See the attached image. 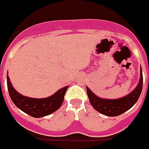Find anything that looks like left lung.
<instances>
[{"label": "left lung", "instance_id": "1", "mask_svg": "<svg viewBox=\"0 0 149 149\" xmlns=\"http://www.w3.org/2000/svg\"><path fill=\"white\" fill-rule=\"evenodd\" d=\"M143 87V74L140 67V79L139 84L130 94L126 96L117 99V100H107L101 99L95 95L91 90L86 86V92L89 98L90 103L94 108L100 113L107 116H117L125 111L129 110L140 97Z\"/></svg>", "mask_w": 149, "mask_h": 149}]
</instances>
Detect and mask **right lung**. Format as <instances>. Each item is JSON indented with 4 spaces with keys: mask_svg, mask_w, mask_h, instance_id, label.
Returning a JSON list of instances; mask_svg holds the SVG:
<instances>
[{
    "mask_svg": "<svg viewBox=\"0 0 149 149\" xmlns=\"http://www.w3.org/2000/svg\"><path fill=\"white\" fill-rule=\"evenodd\" d=\"M7 86L9 96L16 106L22 111L34 118H41L52 114L62 106L68 86H65L47 98L34 99L19 94L12 86L7 74Z\"/></svg>",
    "mask_w": 149,
    "mask_h": 149,
    "instance_id": "add662e5",
    "label": "right lung"
}]
</instances>
